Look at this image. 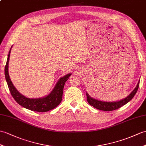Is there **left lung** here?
I'll return each instance as SVG.
<instances>
[{"mask_svg":"<svg viewBox=\"0 0 146 146\" xmlns=\"http://www.w3.org/2000/svg\"><path fill=\"white\" fill-rule=\"evenodd\" d=\"M139 86V81L137 86L135 88L134 90L132 91L126 98H125L124 99L118 101H115V102L114 101V102H106V101L98 100L91 98L89 94L86 93L87 101L91 106H93L94 108H96L98 110L105 111H111L116 110L127 104L129 101H130L133 99L135 93H137Z\"/></svg>","mask_w":146,"mask_h":146,"instance_id":"8db88e82","label":"left lung"}]
</instances>
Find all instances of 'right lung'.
Returning <instances> with one entry per match:
<instances>
[{
	"instance_id": "1",
	"label": "right lung",
	"mask_w": 146,
	"mask_h": 146,
	"mask_svg": "<svg viewBox=\"0 0 146 146\" xmlns=\"http://www.w3.org/2000/svg\"><path fill=\"white\" fill-rule=\"evenodd\" d=\"M11 50L9 51L6 65L5 66V76L10 92H11L13 99L20 106L33 111L46 112L56 108L62 100L64 85L72 74L68 73L66 75L61 78L58 81L52 92L48 96L43 98H35V99L26 98L19 92L13 86L12 81L10 78L9 74V62L10 55H11Z\"/></svg>"
}]
</instances>
